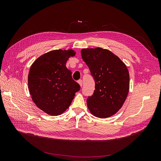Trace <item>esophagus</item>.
<instances>
[{
  "label": "esophagus",
  "mask_w": 161,
  "mask_h": 161,
  "mask_svg": "<svg viewBox=\"0 0 161 161\" xmlns=\"http://www.w3.org/2000/svg\"><path fill=\"white\" fill-rule=\"evenodd\" d=\"M78 82H79V84L80 85V86H82V80L81 79H80V80H78Z\"/></svg>",
  "instance_id": "34e87169"
}]
</instances>
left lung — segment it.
<instances>
[{"instance_id": "1", "label": "left lung", "mask_w": 161, "mask_h": 161, "mask_svg": "<svg viewBox=\"0 0 161 161\" xmlns=\"http://www.w3.org/2000/svg\"><path fill=\"white\" fill-rule=\"evenodd\" d=\"M81 56L95 83L93 94L86 100L89 111L100 118L114 115L122 107L128 94L127 67L111 52L101 47L82 49Z\"/></svg>"}]
</instances>
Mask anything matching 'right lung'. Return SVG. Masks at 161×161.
Returning a JSON list of instances; mask_svg holds the SVG:
<instances>
[{
  "instance_id": "right-lung-1",
  "label": "right lung",
  "mask_w": 161,
  "mask_h": 161,
  "mask_svg": "<svg viewBox=\"0 0 161 161\" xmlns=\"http://www.w3.org/2000/svg\"><path fill=\"white\" fill-rule=\"evenodd\" d=\"M75 54L72 50L50 51L38 58L31 66L28 76L30 94L36 105L47 114H62L80 89L66 66L68 59Z\"/></svg>"
}]
</instances>
